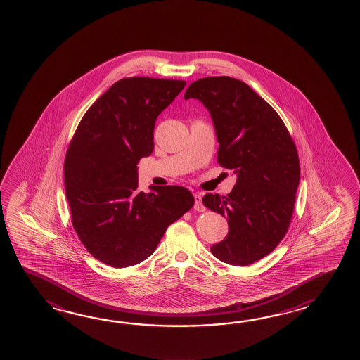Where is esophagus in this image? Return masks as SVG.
Here are the masks:
<instances>
[{
    "instance_id": "34e87169",
    "label": "esophagus",
    "mask_w": 360,
    "mask_h": 360,
    "mask_svg": "<svg viewBox=\"0 0 360 360\" xmlns=\"http://www.w3.org/2000/svg\"><path fill=\"white\" fill-rule=\"evenodd\" d=\"M194 200H195L194 210L198 211V212H203V211H205V206L202 205V197H200V194L195 193V194H194Z\"/></svg>"
}]
</instances>
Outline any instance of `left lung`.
Masks as SVG:
<instances>
[{"label": "left lung", "instance_id": "left-lung-1", "mask_svg": "<svg viewBox=\"0 0 360 360\" xmlns=\"http://www.w3.org/2000/svg\"><path fill=\"white\" fill-rule=\"evenodd\" d=\"M210 110L219 141L217 162L237 174L228 195L202 202L228 219L229 234L211 247L216 259L247 266L274 251L291 222L300 183L297 148L282 118L248 84L205 77L186 89Z\"/></svg>", "mask_w": 360, "mask_h": 360}]
</instances>
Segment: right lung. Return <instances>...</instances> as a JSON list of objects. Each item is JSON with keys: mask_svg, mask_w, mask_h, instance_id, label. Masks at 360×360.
Returning a JSON list of instances; mask_svg holds the SVG:
<instances>
[{"mask_svg": "<svg viewBox=\"0 0 360 360\" xmlns=\"http://www.w3.org/2000/svg\"><path fill=\"white\" fill-rule=\"evenodd\" d=\"M185 81L127 77L84 113L69 143L64 183L72 225L84 248L112 268L155 251L166 229L194 206L183 186L139 191L138 163L153 153L154 124Z\"/></svg>", "mask_w": 360, "mask_h": 360, "instance_id": "1", "label": "right lung"}]
</instances>
